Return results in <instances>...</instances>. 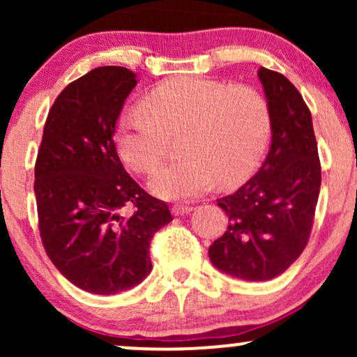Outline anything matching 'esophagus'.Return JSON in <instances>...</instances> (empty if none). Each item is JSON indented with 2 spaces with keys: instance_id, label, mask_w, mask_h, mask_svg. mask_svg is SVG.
Instances as JSON below:
<instances>
[{
  "instance_id": "esophagus-1",
  "label": "esophagus",
  "mask_w": 357,
  "mask_h": 357,
  "mask_svg": "<svg viewBox=\"0 0 357 357\" xmlns=\"http://www.w3.org/2000/svg\"><path fill=\"white\" fill-rule=\"evenodd\" d=\"M171 211H173L174 216H183V215H188V213H191L192 206H190V204H174V206L171 208Z\"/></svg>"
}]
</instances>
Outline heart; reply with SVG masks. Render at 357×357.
<instances>
[{
  "label": "heart",
  "instance_id": "obj_1",
  "mask_svg": "<svg viewBox=\"0 0 357 357\" xmlns=\"http://www.w3.org/2000/svg\"><path fill=\"white\" fill-rule=\"evenodd\" d=\"M117 124V149L136 173H153L166 159L169 137L184 134V159L158 169L149 188L159 198H192L218 181L247 179L267 149L272 119L265 97L247 85L181 77L158 85Z\"/></svg>",
  "mask_w": 357,
  "mask_h": 357
}]
</instances>
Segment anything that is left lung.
Wrapping results in <instances>:
<instances>
[{"mask_svg": "<svg viewBox=\"0 0 357 357\" xmlns=\"http://www.w3.org/2000/svg\"><path fill=\"white\" fill-rule=\"evenodd\" d=\"M272 119V144L258 173L216 199L228 228L208 250L227 275L261 282L284 273L304 252L321 190L312 116L292 82L260 67Z\"/></svg>", "mask_w": 357, "mask_h": 357, "instance_id": "1", "label": "left lung"}]
</instances>
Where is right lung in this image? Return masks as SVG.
I'll list each match as a JSON object with an SVG mask.
<instances>
[{
    "label": "right lung",
    "mask_w": 357,
    "mask_h": 357,
    "mask_svg": "<svg viewBox=\"0 0 357 357\" xmlns=\"http://www.w3.org/2000/svg\"><path fill=\"white\" fill-rule=\"evenodd\" d=\"M137 85L124 67H99L53 102L35 165L40 236L56 270L90 294L114 296L153 270L149 243L173 221L119 159L114 132ZM126 206L135 213L124 217Z\"/></svg>",
    "instance_id": "add662e5"
}]
</instances>
